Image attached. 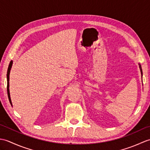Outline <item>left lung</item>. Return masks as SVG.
<instances>
[{
    "label": "left lung",
    "mask_w": 150,
    "mask_h": 150,
    "mask_svg": "<svg viewBox=\"0 0 150 150\" xmlns=\"http://www.w3.org/2000/svg\"><path fill=\"white\" fill-rule=\"evenodd\" d=\"M140 66V69H141V73L142 74V69H141V65H139Z\"/></svg>",
    "instance_id": "1"
}]
</instances>
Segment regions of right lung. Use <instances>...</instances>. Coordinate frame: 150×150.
<instances>
[{
    "instance_id": "right-lung-1",
    "label": "right lung",
    "mask_w": 150,
    "mask_h": 150,
    "mask_svg": "<svg viewBox=\"0 0 150 150\" xmlns=\"http://www.w3.org/2000/svg\"><path fill=\"white\" fill-rule=\"evenodd\" d=\"M12 63L13 61H11L10 63H9V66H8V71H7V92H8V98L9 100V103L12 105L11 104V100L10 98V95H9V72H10V70L11 68V66H12Z\"/></svg>"
}]
</instances>
